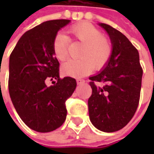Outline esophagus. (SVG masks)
<instances>
[{"label": "esophagus", "instance_id": "obj_1", "mask_svg": "<svg viewBox=\"0 0 154 154\" xmlns=\"http://www.w3.org/2000/svg\"><path fill=\"white\" fill-rule=\"evenodd\" d=\"M76 82H77L78 85H81V84H84L85 83V80H83V79H77Z\"/></svg>", "mask_w": 154, "mask_h": 154}]
</instances>
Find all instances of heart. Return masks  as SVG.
<instances>
[{"label":"heart","instance_id":"b5f03b06","mask_svg":"<svg viewBox=\"0 0 154 154\" xmlns=\"http://www.w3.org/2000/svg\"><path fill=\"white\" fill-rule=\"evenodd\" d=\"M72 38L82 44L79 52L80 59L69 60L62 66V72L71 77H81L91 73L92 68L100 70L109 62L113 46L109 38L89 22H80L70 27ZM68 39L62 33H57L52 43L53 54L57 60L68 57Z\"/></svg>","mask_w":154,"mask_h":154}]
</instances>
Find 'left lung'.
I'll use <instances>...</instances> for the list:
<instances>
[{
	"label": "left lung",
	"mask_w": 154,
	"mask_h": 154,
	"mask_svg": "<svg viewBox=\"0 0 154 154\" xmlns=\"http://www.w3.org/2000/svg\"><path fill=\"white\" fill-rule=\"evenodd\" d=\"M109 34L112 56L105 68L90 77L92 95L88 99L92 123L103 132H115L125 127L134 115L140 101L143 70L139 52L119 31L99 24ZM102 83L103 87L97 84Z\"/></svg>",
	"instance_id": "1"
}]
</instances>
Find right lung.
<instances>
[{"label": "right lung", "instance_id": "obj_1", "mask_svg": "<svg viewBox=\"0 0 154 154\" xmlns=\"http://www.w3.org/2000/svg\"><path fill=\"white\" fill-rule=\"evenodd\" d=\"M69 20H55L40 24L24 33L9 59L8 90L15 109L30 128L46 133L65 122V102L74 92L76 80L59 76V62L52 43L57 32ZM51 80L53 85L46 82Z\"/></svg>", "mask_w": 154, "mask_h": 154}]
</instances>
